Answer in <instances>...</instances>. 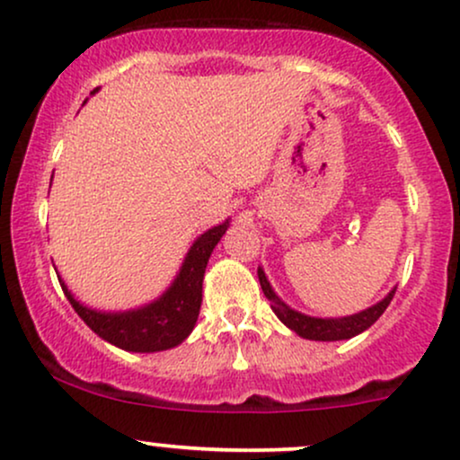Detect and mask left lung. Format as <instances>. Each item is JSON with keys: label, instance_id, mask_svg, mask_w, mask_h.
Returning <instances> with one entry per match:
<instances>
[{"label": "left lung", "instance_id": "8db88e82", "mask_svg": "<svg viewBox=\"0 0 460 460\" xmlns=\"http://www.w3.org/2000/svg\"><path fill=\"white\" fill-rule=\"evenodd\" d=\"M257 276L265 297H268L270 304H272V311L276 317L283 321L291 332H296L297 336H302V339L306 341L332 342V341H347V339H353V336L362 334L364 330H368L370 325L384 314V311L388 308V304L392 302V297H394L396 293V287H392L388 296L381 297L377 304H373V306L364 308V311L359 313L347 314V317H313V314L296 311V308H291L283 297H279V293L272 289V285H270L268 276H265L261 265L257 268Z\"/></svg>", "mask_w": 460, "mask_h": 460}]
</instances>
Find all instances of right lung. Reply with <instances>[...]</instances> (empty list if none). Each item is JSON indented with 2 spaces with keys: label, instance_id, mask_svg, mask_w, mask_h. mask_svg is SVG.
Returning <instances> with one entry per match:
<instances>
[{
  "label": "right lung",
  "instance_id": "add662e5",
  "mask_svg": "<svg viewBox=\"0 0 460 460\" xmlns=\"http://www.w3.org/2000/svg\"><path fill=\"white\" fill-rule=\"evenodd\" d=\"M93 90L92 93H96ZM53 181V177H51ZM231 218L203 231L188 248L184 261L171 285L143 306L128 311H98L76 300L62 276L58 274L64 296L68 297L76 314L102 341L132 353H156L181 345L195 330L203 297V276L216 244L229 229ZM58 272V270H55Z\"/></svg>",
  "mask_w": 460,
  "mask_h": 460
}]
</instances>
